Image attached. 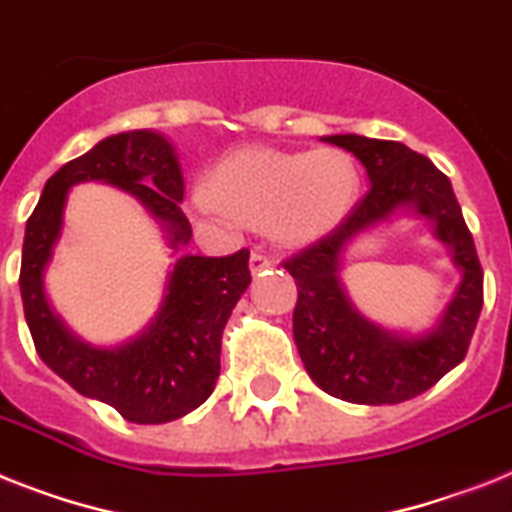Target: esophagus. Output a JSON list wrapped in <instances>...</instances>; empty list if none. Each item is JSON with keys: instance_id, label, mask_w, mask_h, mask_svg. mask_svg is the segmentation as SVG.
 Instances as JSON below:
<instances>
[{"instance_id": "esophagus-1", "label": "esophagus", "mask_w": 512, "mask_h": 512, "mask_svg": "<svg viewBox=\"0 0 512 512\" xmlns=\"http://www.w3.org/2000/svg\"><path fill=\"white\" fill-rule=\"evenodd\" d=\"M268 265H270V257L265 255V252H260V249H252V255H249V270H252V276L263 273Z\"/></svg>"}]
</instances>
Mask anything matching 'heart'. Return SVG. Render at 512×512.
<instances>
[{"instance_id":"heart-1","label":"heart","mask_w":512,"mask_h":512,"mask_svg":"<svg viewBox=\"0 0 512 512\" xmlns=\"http://www.w3.org/2000/svg\"><path fill=\"white\" fill-rule=\"evenodd\" d=\"M210 191L226 213L249 226H270L286 244H307L339 226L355 205L360 170L344 149L313 152L244 149L215 168ZM202 210L213 202L197 199Z\"/></svg>"}]
</instances>
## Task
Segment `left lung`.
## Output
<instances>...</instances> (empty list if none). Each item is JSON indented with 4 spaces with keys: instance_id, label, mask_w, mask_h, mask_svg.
<instances>
[{
    "instance_id": "left-lung-1",
    "label": "left lung",
    "mask_w": 512,
    "mask_h": 512,
    "mask_svg": "<svg viewBox=\"0 0 512 512\" xmlns=\"http://www.w3.org/2000/svg\"><path fill=\"white\" fill-rule=\"evenodd\" d=\"M363 162L371 189L347 218L310 244L284 268L297 281L294 342L315 384L331 397L355 405H397L418 394L463 363L484 305V270L463 220L450 178L429 157L400 141L357 134L326 136ZM410 206L435 223L437 238L453 252L464 273L459 292L434 332L402 337L365 322L346 299L338 268L346 244L357 233Z\"/></svg>"
}]
</instances>
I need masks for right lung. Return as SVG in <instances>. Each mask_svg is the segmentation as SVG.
Listing matches in <instances>:
<instances>
[{"label": "right lung", "mask_w": 512, "mask_h": 512, "mask_svg": "<svg viewBox=\"0 0 512 512\" xmlns=\"http://www.w3.org/2000/svg\"><path fill=\"white\" fill-rule=\"evenodd\" d=\"M81 181H105L134 194L168 231L173 249L191 239V223L178 205L184 176L165 136H107L86 155L65 162L41 191L23 239L20 294L36 352L76 392L107 402L126 421H176L213 394L223 328L252 281L249 249L226 257H178L155 321L120 347H91L62 326L44 294V268L62 231L65 199Z\"/></svg>", "instance_id": "right-lung-1"}]
</instances>
